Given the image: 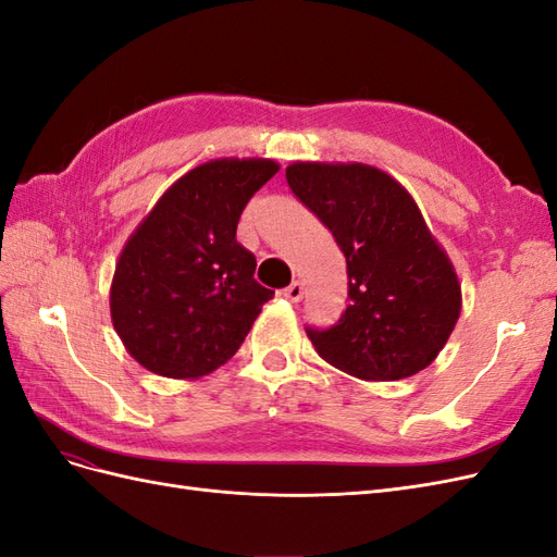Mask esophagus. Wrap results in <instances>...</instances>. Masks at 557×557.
<instances>
[{"instance_id": "obj_1", "label": "esophagus", "mask_w": 557, "mask_h": 557, "mask_svg": "<svg viewBox=\"0 0 557 557\" xmlns=\"http://www.w3.org/2000/svg\"><path fill=\"white\" fill-rule=\"evenodd\" d=\"M283 295L288 297L290 301H299L301 297H305V283H301V281H293V283L288 285V288L283 290Z\"/></svg>"}]
</instances>
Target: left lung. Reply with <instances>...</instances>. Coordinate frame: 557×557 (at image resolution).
<instances>
[{
	"label": "left lung",
	"mask_w": 557,
	"mask_h": 557,
	"mask_svg": "<svg viewBox=\"0 0 557 557\" xmlns=\"http://www.w3.org/2000/svg\"><path fill=\"white\" fill-rule=\"evenodd\" d=\"M285 178L346 258L339 323L307 327L318 356L362 381L418 374L448 342L462 293L413 197L362 162H295Z\"/></svg>",
	"instance_id": "obj_1"
}]
</instances>
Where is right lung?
I'll use <instances>...</instances> for the list:
<instances>
[{"label":"right lung","instance_id":"obj_1","mask_svg":"<svg viewBox=\"0 0 557 557\" xmlns=\"http://www.w3.org/2000/svg\"><path fill=\"white\" fill-rule=\"evenodd\" d=\"M274 160L223 158L181 176L127 239L111 283V320L129 356L166 379H199L244 344L274 290L252 278L237 242L248 199Z\"/></svg>","mask_w":557,"mask_h":557}]
</instances>
